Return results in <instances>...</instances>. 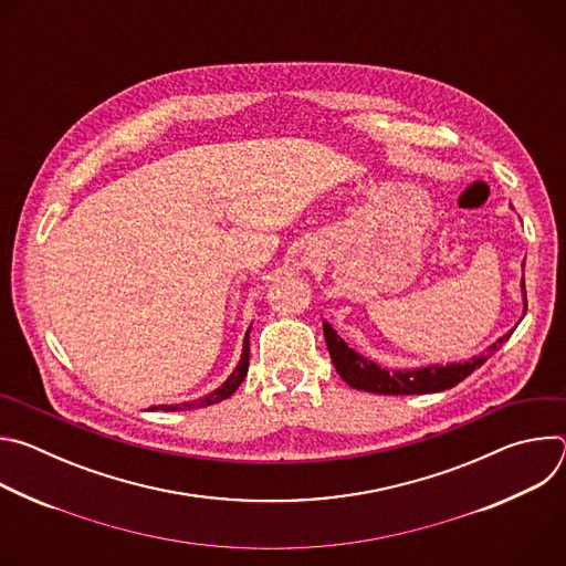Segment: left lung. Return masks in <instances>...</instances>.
<instances>
[{
  "label": "left lung",
  "instance_id": "8db88e82",
  "mask_svg": "<svg viewBox=\"0 0 566 566\" xmlns=\"http://www.w3.org/2000/svg\"><path fill=\"white\" fill-rule=\"evenodd\" d=\"M524 266V264H522ZM522 300H524V313H526V289L522 277ZM524 317V315H522ZM517 327V325H515ZM506 332L502 338H497L486 354L472 356L463 363H448V365H423L412 369H385L378 363L365 358L356 349H352L338 332L325 319L322 322V332H325L329 356L336 365V371L343 376V380L356 389L374 391V394H389V396H408V394H434L446 391L461 382L465 376H470L474 369H479L486 363L515 332Z\"/></svg>",
  "mask_w": 566,
  "mask_h": 566
}]
</instances>
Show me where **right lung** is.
Segmentation results:
<instances>
[{"instance_id":"add662e5","label":"right lung","mask_w":566,"mask_h":566,"mask_svg":"<svg viewBox=\"0 0 566 566\" xmlns=\"http://www.w3.org/2000/svg\"><path fill=\"white\" fill-rule=\"evenodd\" d=\"M249 334L251 329L247 332V338H244V349H241V358L237 363V367L232 369V374L217 387L212 389L210 394L201 396L199 400H188V402H179V406H158V408H151V410H164V412H179V410H195V408H208V406H214V402L228 398L234 394V389L244 382L247 374H249V358H251V343H249Z\"/></svg>"}]
</instances>
